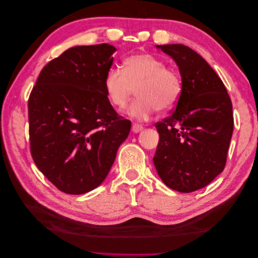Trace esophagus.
Instances as JSON below:
<instances>
[{
	"label": "esophagus",
	"mask_w": 258,
	"mask_h": 258,
	"mask_svg": "<svg viewBox=\"0 0 258 258\" xmlns=\"http://www.w3.org/2000/svg\"><path fill=\"white\" fill-rule=\"evenodd\" d=\"M142 129H143L142 124H140V123H134V124H132V131L136 132V134H137V132L141 131Z\"/></svg>",
	"instance_id": "34e87169"
}]
</instances>
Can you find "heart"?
<instances>
[{
  "mask_svg": "<svg viewBox=\"0 0 258 258\" xmlns=\"http://www.w3.org/2000/svg\"><path fill=\"white\" fill-rule=\"evenodd\" d=\"M104 87L110 102L118 108L127 105L136 89L138 98L130 114L143 120L157 108L161 112L172 108L181 98L183 82L161 59L151 53H136L123 60L122 70H108Z\"/></svg>",
  "mask_w": 258,
  "mask_h": 258,
  "instance_id": "heart-1",
  "label": "heart"
}]
</instances>
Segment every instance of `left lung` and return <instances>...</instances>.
<instances>
[{"label": "left lung", "mask_w": 258, "mask_h": 258, "mask_svg": "<svg viewBox=\"0 0 258 258\" xmlns=\"http://www.w3.org/2000/svg\"><path fill=\"white\" fill-rule=\"evenodd\" d=\"M157 47L176 62L183 91L174 111L155 123L159 143L153 161L168 187L191 192L225 168L233 131L231 100L222 80L196 51L182 44Z\"/></svg>", "instance_id": "8db88e82"}]
</instances>
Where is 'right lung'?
<instances>
[{
    "label": "right lung",
    "mask_w": 258,
    "mask_h": 258,
    "mask_svg": "<svg viewBox=\"0 0 258 258\" xmlns=\"http://www.w3.org/2000/svg\"><path fill=\"white\" fill-rule=\"evenodd\" d=\"M115 47L76 46L46 64L28 101L30 152L38 170L66 194L104 181L131 121L108 101L104 79Z\"/></svg>",
    "instance_id": "1"
}]
</instances>
